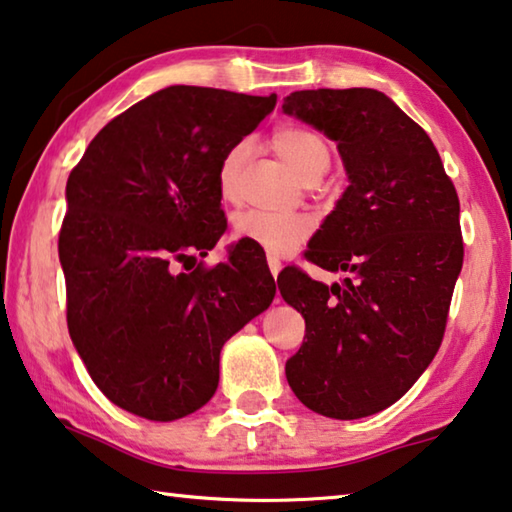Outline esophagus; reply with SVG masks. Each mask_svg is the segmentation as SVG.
I'll list each match as a JSON object with an SVG mask.
<instances>
[{
	"label": "esophagus",
	"instance_id": "34e87169",
	"mask_svg": "<svg viewBox=\"0 0 512 512\" xmlns=\"http://www.w3.org/2000/svg\"><path fill=\"white\" fill-rule=\"evenodd\" d=\"M267 265H270V272H272V277L277 279L279 277V272H281V261L277 256H267Z\"/></svg>",
	"mask_w": 512,
	"mask_h": 512
}]
</instances>
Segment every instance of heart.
Instances as JSON below:
<instances>
[{"label": "heart", "instance_id": "obj_1", "mask_svg": "<svg viewBox=\"0 0 512 512\" xmlns=\"http://www.w3.org/2000/svg\"><path fill=\"white\" fill-rule=\"evenodd\" d=\"M272 148L304 183L320 178L329 167V144L316 130L304 125H279L272 132ZM249 155L247 141H238L224 153L217 171L219 196L226 203L238 196V178ZM233 231L240 240L265 249L272 256H288L302 247L313 233V222L306 215H272V212L247 210L235 217Z\"/></svg>", "mask_w": 512, "mask_h": 512}]
</instances>
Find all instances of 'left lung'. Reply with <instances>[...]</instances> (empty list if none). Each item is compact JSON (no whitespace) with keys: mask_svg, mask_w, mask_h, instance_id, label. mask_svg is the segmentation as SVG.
Masks as SVG:
<instances>
[{"mask_svg":"<svg viewBox=\"0 0 512 512\" xmlns=\"http://www.w3.org/2000/svg\"><path fill=\"white\" fill-rule=\"evenodd\" d=\"M283 112L336 141L350 180L306 249L343 283L300 267L277 279L306 322L286 377L309 410L361 419L403 398L442 345L465 256L458 192L426 130L382 91H295Z\"/></svg>","mask_w":512,"mask_h":512,"instance_id":"1","label":"left lung"}]
</instances>
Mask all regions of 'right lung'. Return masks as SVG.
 <instances>
[{
	"instance_id": "add662e5",
	"label": "right lung",
	"mask_w": 512,
	"mask_h": 512,
	"mask_svg": "<svg viewBox=\"0 0 512 512\" xmlns=\"http://www.w3.org/2000/svg\"><path fill=\"white\" fill-rule=\"evenodd\" d=\"M274 105L277 93L169 86L109 121L70 171L59 233L68 332L125 412L176 421L206 405L222 345L274 300L254 247L196 263L226 231L219 162Z\"/></svg>"
}]
</instances>
